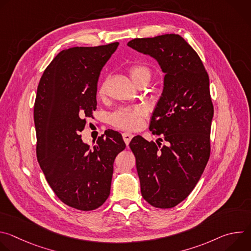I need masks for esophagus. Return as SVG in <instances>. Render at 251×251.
Listing matches in <instances>:
<instances>
[{"label": "esophagus", "instance_id": "esophagus-1", "mask_svg": "<svg viewBox=\"0 0 251 251\" xmlns=\"http://www.w3.org/2000/svg\"><path fill=\"white\" fill-rule=\"evenodd\" d=\"M122 136H123L124 142L126 143V145H129V143H130L131 139L133 138V134H132V133H129V132H124V133L122 134Z\"/></svg>", "mask_w": 251, "mask_h": 251}]
</instances>
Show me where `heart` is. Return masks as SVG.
<instances>
[{"label":"heart","instance_id":"heart-1","mask_svg":"<svg viewBox=\"0 0 251 251\" xmlns=\"http://www.w3.org/2000/svg\"><path fill=\"white\" fill-rule=\"evenodd\" d=\"M128 73L132 80L138 85L148 84L152 77V69L144 63H135L128 67ZM108 79L104 80L98 88V96L104 98L107 93ZM147 109L144 106H123L115 110L109 117L110 124L119 129L134 130L138 129L143 119L147 116Z\"/></svg>","mask_w":251,"mask_h":251}]
</instances>
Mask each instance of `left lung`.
Here are the masks:
<instances>
[{
  "mask_svg": "<svg viewBox=\"0 0 251 251\" xmlns=\"http://www.w3.org/2000/svg\"><path fill=\"white\" fill-rule=\"evenodd\" d=\"M128 47L157 59L166 74L150 131L163 139L130 142L142 197L158 208H171L194 190L210 155L213 105L209 78L196 50L178 34L134 39Z\"/></svg>",
  "mask_w": 251,
  "mask_h": 251,
  "instance_id": "left-lung-1",
  "label": "left lung"
}]
</instances>
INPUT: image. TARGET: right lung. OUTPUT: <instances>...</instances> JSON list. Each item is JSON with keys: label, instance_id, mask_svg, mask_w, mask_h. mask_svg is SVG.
<instances>
[{"label": "right lung", "instance_id": "obj_1", "mask_svg": "<svg viewBox=\"0 0 251 251\" xmlns=\"http://www.w3.org/2000/svg\"><path fill=\"white\" fill-rule=\"evenodd\" d=\"M118 46L61 50L44 71L35 96L39 164L56 197L83 211L98 208L108 199L114 160L126 147L121 134L110 129L93 148L80 135L96 109L100 71Z\"/></svg>", "mask_w": 251, "mask_h": 251}]
</instances>
